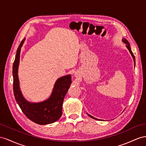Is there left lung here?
<instances>
[{
	"mask_svg": "<svg viewBox=\"0 0 146 146\" xmlns=\"http://www.w3.org/2000/svg\"><path fill=\"white\" fill-rule=\"evenodd\" d=\"M122 40H123V42H124V43H125L126 44V47H127V48H128V50L129 51V52H130V54H131V56H132V57L133 58V60H134V66H135V57H134V54H133V52L131 51V47H130V45H129V42H128V41L125 38H123V39H122ZM89 117H90L91 118H93V119H96V120H100V119H98V118H94V117H92V116H91V115H90L89 114H88Z\"/></svg>",
	"mask_w": 146,
	"mask_h": 146,
	"instance_id": "obj_1",
	"label": "left lung"
}]
</instances>
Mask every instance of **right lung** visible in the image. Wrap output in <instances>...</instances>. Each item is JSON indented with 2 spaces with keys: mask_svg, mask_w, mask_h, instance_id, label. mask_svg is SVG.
<instances>
[{
  "mask_svg": "<svg viewBox=\"0 0 146 146\" xmlns=\"http://www.w3.org/2000/svg\"><path fill=\"white\" fill-rule=\"evenodd\" d=\"M25 38L17 50L13 65V92L15 98L23 113L30 120L39 125H47L57 121L62 114V105L64 98L72 83L70 74L62 76L56 81L49 98L43 102L31 103L27 101L22 95L20 88L18 70L20 63L21 47Z\"/></svg>",
  "mask_w": 146,
  "mask_h": 146,
  "instance_id": "right-lung-1",
  "label": "right lung"
}]
</instances>
